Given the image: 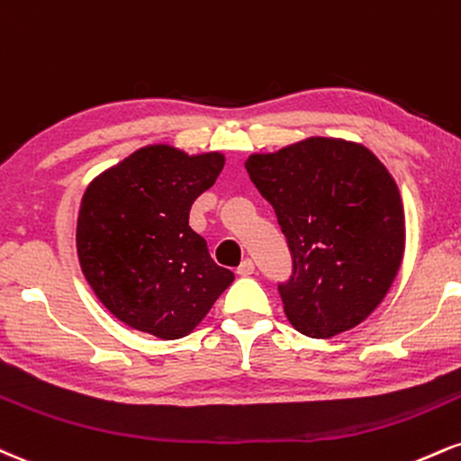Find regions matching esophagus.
<instances>
[{
	"instance_id": "34e87169",
	"label": "esophagus",
	"mask_w": 461,
	"mask_h": 461,
	"mask_svg": "<svg viewBox=\"0 0 461 461\" xmlns=\"http://www.w3.org/2000/svg\"><path fill=\"white\" fill-rule=\"evenodd\" d=\"M236 273L240 275V276H251L255 273V264L251 262V259H245V262L238 266Z\"/></svg>"
}]
</instances>
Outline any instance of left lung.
Masks as SVG:
<instances>
[{"instance_id":"8db88e82","label":"left lung","mask_w":461,"mask_h":461,"mask_svg":"<svg viewBox=\"0 0 461 461\" xmlns=\"http://www.w3.org/2000/svg\"><path fill=\"white\" fill-rule=\"evenodd\" d=\"M275 208L294 273L279 285L290 324L313 339L358 326L384 301L406 249L399 188L363 143L309 137L245 160Z\"/></svg>"}]
</instances>
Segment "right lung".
Masks as SVG:
<instances>
[{"label":"right lung","mask_w":461,"mask_h":461,"mask_svg":"<svg viewBox=\"0 0 461 461\" xmlns=\"http://www.w3.org/2000/svg\"><path fill=\"white\" fill-rule=\"evenodd\" d=\"M223 165V152L152 143L87 185L75 236L81 273L131 329L167 341L186 337L234 281L188 227L193 202Z\"/></svg>","instance_id":"right-lung-1"}]
</instances>
